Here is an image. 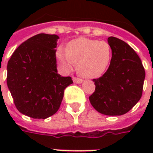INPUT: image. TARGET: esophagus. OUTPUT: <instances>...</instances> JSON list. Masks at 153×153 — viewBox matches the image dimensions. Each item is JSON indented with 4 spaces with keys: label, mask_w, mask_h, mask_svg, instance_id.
Wrapping results in <instances>:
<instances>
[{
    "label": "esophagus",
    "mask_w": 153,
    "mask_h": 153,
    "mask_svg": "<svg viewBox=\"0 0 153 153\" xmlns=\"http://www.w3.org/2000/svg\"><path fill=\"white\" fill-rule=\"evenodd\" d=\"M73 81L74 83H81L83 82V79H80V78H77V77H73Z\"/></svg>",
    "instance_id": "34e87169"
}]
</instances>
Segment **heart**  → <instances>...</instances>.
I'll use <instances>...</instances> for the list:
<instances>
[{
  "instance_id": "1",
  "label": "heart",
  "mask_w": 153,
  "mask_h": 153,
  "mask_svg": "<svg viewBox=\"0 0 153 153\" xmlns=\"http://www.w3.org/2000/svg\"><path fill=\"white\" fill-rule=\"evenodd\" d=\"M111 57L108 42L86 38L71 41L66 51L62 47L57 51V59L65 70H72L74 63L77 64L79 74L87 79L101 76L109 65Z\"/></svg>"
}]
</instances>
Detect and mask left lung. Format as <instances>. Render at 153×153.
Masks as SVG:
<instances>
[{
    "instance_id": "left-lung-1",
    "label": "left lung",
    "mask_w": 153,
    "mask_h": 153,
    "mask_svg": "<svg viewBox=\"0 0 153 153\" xmlns=\"http://www.w3.org/2000/svg\"><path fill=\"white\" fill-rule=\"evenodd\" d=\"M111 60L102 76L93 79L95 91L90 102L98 112L121 115L129 111L141 98L145 79L144 67L134 50L115 37L107 39Z\"/></svg>"
}]
</instances>
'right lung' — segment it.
I'll use <instances>...</instances> for the list:
<instances>
[{
	"mask_svg": "<svg viewBox=\"0 0 153 153\" xmlns=\"http://www.w3.org/2000/svg\"><path fill=\"white\" fill-rule=\"evenodd\" d=\"M59 37L39 33L24 42L7 65L6 82L19 112L33 119H46L60 106L70 76L57 73L56 50Z\"/></svg>",
	"mask_w": 153,
	"mask_h": 153,
	"instance_id": "add662e5",
	"label": "right lung"
}]
</instances>
